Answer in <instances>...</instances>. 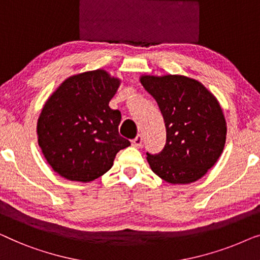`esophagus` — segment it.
<instances>
[{"mask_svg":"<svg viewBox=\"0 0 260 260\" xmlns=\"http://www.w3.org/2000/svg\"><path fill=\"white\" fill-rule=\"evenodd\" d=\"M141 145H142V135L139 134V135H137V137H135V139L132 140V146H133V147L140 148Z\"/></svg>","mask_w":260,"mask_h":260,"instance_id":"obj_1","label":"esophagus"}]
</instances>
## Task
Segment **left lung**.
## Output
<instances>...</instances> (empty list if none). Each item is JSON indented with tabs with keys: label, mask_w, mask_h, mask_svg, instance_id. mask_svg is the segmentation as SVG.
I'll return each mask as SVG.
<instances>
[{
	"label": "left lung",
	"mask_w": 260,
	"mask_h": 260,
	"mask_svg": "<svg viewBox=\"0 0 260 260\" xmlns=\"http://www.w3.org/2000/svg\"><path fill=\"white\" fill-rule=\"evenodd\" d=\"M155 99L166 127V145L147 153L151 170L168 184L186 185L202 179L224 151L226 120L218 99L198 80L179 74L140 75Z\"/></svg>",
	"instance_id": "8db88e82"
}]
</instances>
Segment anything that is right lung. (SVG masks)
I'll return each mask as SVG.
<instances>
[{"mask_svg":"<svg viewBox=\"0 0 260 260\" xmlns=\"http://www.w3.org/2000/svg\"><path fill=\"white\" fill-rule=\"evenodd\" d=\"M121 79L105 69L69 76L48 98L36 133L46 161L62 178L89 182L104 175L131 142L119 134L121 113L109 101Z\"/></svg>","mask_w":260,"mask_h":260,"instance_id":"obj_1","label":"right lung"}]
</instances>
